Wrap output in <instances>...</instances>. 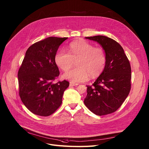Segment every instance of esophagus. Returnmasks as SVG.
Listing matches in <instances>:
<instances>
[{
    "label": "esophagus",
    "mask_w": 149,
    "mask_h": 149,
    "mask_svg": "<svg viewBox=\"0 0 149 149\" xmlns=\"http://www.w3.org/2000/svg\"><path fill=\"white\" fill-rule=\"evenodd\" d=\"M79 85V83H75L73 82H70V86H75Z\"/></svg>",
    "instance_id": "1"
}]
</instances>
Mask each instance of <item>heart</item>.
<instances>
[{
	"label": "heart",
	"instance_id": "obj_1",
	"mask_svg": "<svg viewBox=\"0 0 149 149\" xmlns=\"http://www.w3.org/2000/svg\"><path fill=\"white\" fill-rule=\"evenodd\" d=\"M78 67L69 70L64 77L73 83L85 81L89 76L94 78L103 72L106 63V56L101 47H94L84 40L72 42L69 46L68 52L61 50L55 56V62L59 68L67 71L74 65Z\"/></svg>",
	"mask_w": 149,
	"mask_h": 149
}]
</instances>
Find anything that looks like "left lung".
Masks as SVG:
<instances>
[{"label": "left lung", "mask_w": 149, "mask_h": 149, "mask_svg": "<svg viewBox=\"0 0 149 149\" xmlns=\"http://www.w3.org/2000/svg\"><path fill=\"white\" fill-rule=\"evenodd\" d=\"M97 42L104 49L106 63L103 72L92 86H87L84 103L89 110L102 116L115 112L128 96L131 89V67L122 46L104 36L86 37Z\"/></svg>", "instance_id": "8db88e82"}]
</instances>
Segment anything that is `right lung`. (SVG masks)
I'll return each mask as SVG.
<instances>
[{"instance_id":"1","label":"right lung","mask_w":149,"mask_h":149,"mask_svg":"<svg viewBox=\"0 0 149 149\" xmlns=\"http://www.w3.org/2000/svg\"><path fill=\"white\" fill-rule=\"evenodd\" d=\"M67 38H46L31 45L26 52L18 71L19 92L22 103L35 115L49 116L61 104L69 82L54 83L60 74L55 56Z\"/></svg>"}]
</instances>
